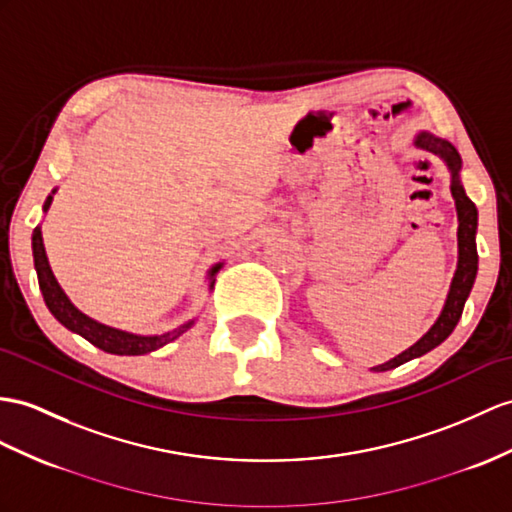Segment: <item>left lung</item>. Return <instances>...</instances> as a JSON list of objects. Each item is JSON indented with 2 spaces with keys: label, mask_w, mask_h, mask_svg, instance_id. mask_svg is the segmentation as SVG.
Here are the masks:
<instances>
[{
  "label": "left lung",
  "mask_w": 512,
  "mask_h": 512,
  "mask_svg": "<svg viewBox=\"0 0 512 512\" xmlns=\"http://www.w3.org/2000/svg\"><path fill=\"white\" fill-rule=\"evenodd\" d=\"M415 147L426 149V152L439 156L452 173L450 189H452V197L456 202V213H458V265L452 278L450 293H447V299H445V306L441 310L439 319L434 321V326L423 334L413 347H408V350L402 352L400 356L391 358L389 363L373 367V371H389L393 367H400L408 363V360L428 354L436 345H441L447 336L454 332L460 315H463L465 302L478 273V249H476L478 208L467 197L463 184H460V167H463V160H460L458 149L450 141L439 139V136H434L430 132H419L415 136Z\"/></svg>",
  "instance_id": "obj_1"
}]
</instances>
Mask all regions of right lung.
I'll list each match as a JSON object with an SVG mask.
<instances>
[{
  "label": "right lung",
  "instance_id": "1",
  "mask_svg": "<svg viewBox=\"0 0 512 512\" xmlns=\"http://www.w3.org/2000/svg\"><path fill=\"white\" fill-rule=\"evenodd\" d=\"M54 193L56 191H52V195ZM52 195L45 199V206H43L45 213H47V208L52 206V199H54ZM32 256H34L36 276H39L41 293H43L45 306L49 308V313H52L67 330L80 334L82 339L93 343L95 347H99V350H104L108 354H119V356L149 354V352L158 350V347H162V345L176 341L180 334H184L195 323V319H191V321L182 323V326L176 328V330H169L165 334H149V336L132 334V332H123V330H117V328L104 326V323L91 319L89 315H84L82 310L73 306L71 299L65 295V291L60 289V284L54 278L52 267H49V260H47V254H45L41 226H36L34 232H32ZM221 267H223V263H217L213 269L208 271V280H210L208 289H213V286H215V276H217V271Z\"/></svg>",
  "mask_w": 512,
  "mask_h": 512
}]
</instances>
